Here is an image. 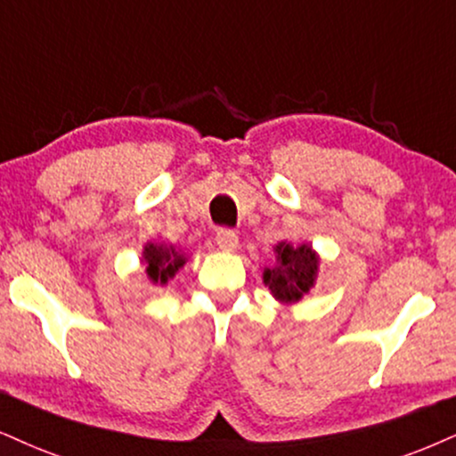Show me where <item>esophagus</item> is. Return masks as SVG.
<instances>
[{"mask_svg":"<svg viewBox=\"0 0 456 456\" xmlns=\"http://www.w3.org/2000/svg\"><path fill=\"white\" fill-rule=\"evenodd\" d=\"M216 243L222 251H234L239 247V234L234 232V230L222 228V230H217Z\"/></svg>","mask_w":456,"mask_h":456,"instance_id":"1","label":"esophagus"}]
</instances>
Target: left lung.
I'll return each mask as SVG.
<instances>
[{
  "label": "left lung",
  "instance_id": "1",
  "mask_svg": "<svg viewBox=\"0 0 456 456\" xmlns=\"http://www.w3.org/2000/svg\"><path fill=\"white\" fill-rule=\"evenodd\" d=\"M273 251L274 266L264 268V285L281 305H296L317 283L319 254L308 243L294 247L288 240H281Z\"/></svg>",
  "mask_w": 456,
  "mask_h": 456
}]
</instances>
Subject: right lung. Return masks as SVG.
Segmentation results:
<instances>
[{
	"mask_svg": "<svg viewBox=\"0 0 456 456\" xmlns=\"http://www.w3.org/2000/svg\"><path fill=\"white\" fill-rule=\"evenodd\" d=\"M188 262V257L182 251L175 249V245L167 243H145L142 264L145 266V274L154 285H167L179 268H183V264Z\"/></svg>",
	"mask_w": 456,
	"mask_h": 456,
	"instance_id": "add662e5",
	"label": "right lung"
}]
</instances>
